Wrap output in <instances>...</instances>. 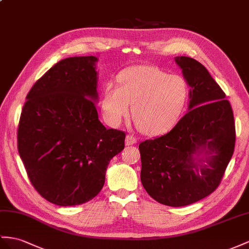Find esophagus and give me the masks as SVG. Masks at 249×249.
I'll list each match as a JSON object with an SVG mask.
<instances>
[{"instance_id":"esophagus-1","label":"esophagus","mask_w":249,"mask_h":249,"mask_svg":"<svg viewBox=\"0 0 249 249\" xmlns=\"http://www.w3.org/2000/svg\"><path fill=\"white\" fill-rule=\"evenodd\" d=\"M126 145H133L137 143V138L133 135H127L126 136V141H125Z\"/></svg>"}]
</instances>
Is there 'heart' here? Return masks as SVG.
<instances>
[{"instance_id": "obj_1", "label": "heart", "mask_w": 249, "mask_h": 249, "mask_svg": "<svg viewBox=\"0 0 249 249\" xmlns=\"http://www.w3.org/2000/svg\"><path fill=\"white\" fill-rule=\"evenodd\" d=\"M189 97L186 80L155 66H137L119 75L118 85L108 83L102 111L108 124L118 126L129 112L143 132L158 136L179 120Z\"/></svg>"}]
</instances>
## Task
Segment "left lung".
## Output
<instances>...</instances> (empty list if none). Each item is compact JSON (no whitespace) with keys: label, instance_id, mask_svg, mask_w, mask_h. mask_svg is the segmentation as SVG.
Here are the masks:
<instances>
[{"label":"left lung","instance_id":"1","mask_svg":"<svg viewBox=\"0 0 249 249\" xmlns=\"http://www.w3.org/2000/svg\"><path fill=\"white\" fill-rule=\"evenodd\" d=\"M191 87L189 111L166 135L139 145L141 182L147 194L167 206L202 200L218 188L234 150L232 108L207 69L188 56H177ZM204 153L196 159L195 154Z\"/></svg>","mask_w":249,"mask_h":249}]
</instances>
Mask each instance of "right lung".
Masks as SVG:
<instances>
[{
  "label": "right lung",
  "mask_w": 249,
  "mask_h": 249,
  "mask_svg": "<svg viewBox=\"0 0 249 249\" xmlns=\"http://www.w3.org/2000/svg\"><path fill=\"white\" fill-rule=\"evenodd\" d=\"M97 58L58 62L29 90L18 127V150L35 189L60 206L86 203L105 182L126 133L100 122L94 102Z\"/></svg>",
  "instance_id": "add662e5"
}]
</instances>
